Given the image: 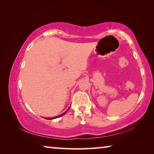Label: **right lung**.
Masks as SVG:
<instances>
[{"mask_svg":"<svg viewBox=\"0 0 154 154\" xmlns=\"http://www.w3.org/2000/svg\"><path fill=\"white\" fill-rule=\"evenodd\" d=\"M69 109H69L65 111V112H63V114H60V115H59V116H55V117H53V118H45V119H47V120H51V119H57V118H59V117H60V116H63V115H64V114H65L67 113V112L68 111V110Z\"/></svg>","mask_w":154,"mask_h":154,"instance_id":"obj_1","label":"right lung"}]
</instances>
